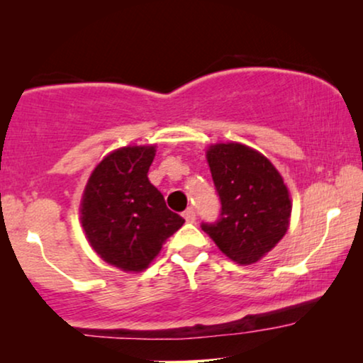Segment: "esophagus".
Wrapping results in <instances>:
<instances>
[{"instance_id":"obj_1","label":"esophagus","mask_w":363,"mask_h":363,"mask_svg":"<svg viewBox=\"0 0 363 363\" xmlns=\"http://www.w3.org/2000/svg\"><path fill=\"white\" fill-rule=\"evenodd\" d=\"M183 218H185L186 223H195L196 213H195V210H193V208H188V210L183 211Z\"/></svg>"}]
</instances>
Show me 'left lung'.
<instances>
[{"label": "left lung", "instance_id": "8db88e82", "mask_svg": "<svg viewBox=\"0 0 363 363\" xmlns=\"http://www.w3.org/2000/svg\"><path fill=\"white\" fill-rule=\"evenodd\" d=\"M221 201L220 218L201 230L238 264H252L286 235L291 198L274 165L241 143H216L206 152Z\"/></svg>", "mask_w": 363, "mask_h": 363}]
</instances>
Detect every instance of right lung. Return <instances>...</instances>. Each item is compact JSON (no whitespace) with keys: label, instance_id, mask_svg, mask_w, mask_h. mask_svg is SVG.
Masks as SVG:
<instances>
[{"label":"right lung","instance_id":"1","mask_svg":"<svg viewBox=\"0 0 363 363\" xmlns=\"http://www.w3.org/2000/svg\"><path fill=\"white\" fill-rule=\"evenodd\" d=\"M155 147H123L108 153L89 178L81 221L92 250L108 264L138 272L185 220L170 211L148 182Z\"/></svg>","mask_w":363,"mask_h":363}]
</instances>
